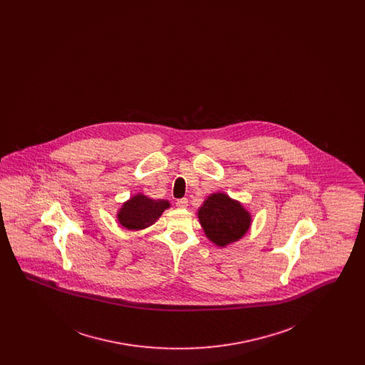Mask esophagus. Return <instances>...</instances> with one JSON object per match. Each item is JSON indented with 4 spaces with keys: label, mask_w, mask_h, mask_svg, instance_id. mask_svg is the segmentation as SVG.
I'll list each match as a JSON object with an SVG mask.
<instances>
[{
    "label": "esophagus",
    "mask_w": 365,
    "mask_h": 365,
    "mask_svg": "<svg viewBox=\"0 0 365 365\" xmlns=\"http://www.w3.org/2000/svg\"><path fill=\"white\" fill-rule=\"evenodd\" d=\"M187 205H189L187 198H180V200H178V201H176V207H178V208H187Z\"/></svg>",
    "instance_id": "34e87169"
}]
</instances>
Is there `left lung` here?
I'll return each mask as SVG.
<instances>
[{"label": "left lung", "instance_id": "obj_1", "mask_svg": "<svg viewBox=\"0 0 365 365\" xmlns=\"http://www.w3.org/2000/svg\"><path fill=\"white\" fill-rule=\"evenodd\" d=\"M205 235L217 246L241 240L250 227V213L225 192L210 194L198 210Z\"/></svg>", "mask_w": 365, "mask_h": 365}]
</instances>
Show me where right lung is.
Returning <instances> with one entry per match:
<instances>
[{"instance_id": "1", "label": "right lung", "mask_w": 365, "mask_h": 365, "mask_svg": "<svg viewBox=\"0 0 365 365\" xmlns=\"http://www.w3.org/2000/svg\"><path fill=\"white\" fill-rule=\"evenodd\" d=\"M167 208H170V202L165 200H152L143 194H137L123 204L118 220L128 230H143L155 225Z\"/></svg>"}]
</instances>
